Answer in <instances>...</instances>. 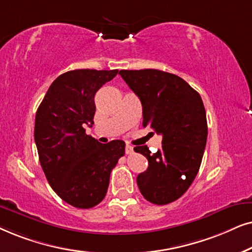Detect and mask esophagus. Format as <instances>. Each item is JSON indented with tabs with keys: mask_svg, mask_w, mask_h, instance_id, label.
<instances>
[{
	"mask_svg": "<svg viewBox=\"0 0 252 252\" xmlns=\"http://www.w3.org/2000/svg\"><path fill=\"white\" fill-rule=\"evenodd\" d=\"M126 154H132L133 153V147L131 145H126Z\"/></svg>",
	"mask_w": 252,
	"mask_h": 252,
	"instance_id": "34e87169",
	"label": "esophagus"
}]
</instances>
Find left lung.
<instances>
[{
    "label": "left lung",
    "mask_w": 252,
    "mask_h": 252,
    "mask_svg": "<svg viewBox=\"0 0 252 252\" xmlns=\"http://www.w3.org/2000/svg\"><path fill=\"white\" fill-rule=\"evenodd\" d=\"M124 82L143 106V126L162 136V147L146 157L149 168L137 176L144 198L157 205L179 199L189 189L202 163L207 139V121L199 93L186 80L156 69L121 70Z\"/></svg>",
    "instance_id": "obj_1"
}]
</instances>
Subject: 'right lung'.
Here are the masks:
<instances>
[{
	"label": "right lung",
	"mask_w": 252,
	"mask_h": 252,
	"mask_svg": "<svg viewBox=\"0 0 252 252\" xmlns=\"http://www.w3.org/2000/svg\"><path fill=\"white\" fill-rule=\"evenodd\" d=\"M119 70L78 69L49 86L35 114L34 140L47 181L65 203L91 209L105 198L110 173L126 153L123 140L101 144L86 135L94 95Z\"/></svg>",
	"instance_id": "1"
}]
</instances>
